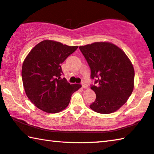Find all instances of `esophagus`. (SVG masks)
I'll return each mask as SVG.
<instances>
[{"mask_svg":"<svg viewBox=\"0 0 154 154\" xmlns=\"http://www.w3.org/2000/svg\"><path fill=\"white\" fill-rule=\"evenodd\" d=\"M82 88H84V89H88V86L86 84H82Z\"/></svg>","mask_w":154,"mask_h":154,"instance_id":"obj_1","label":"esophagus"}]
</instances>
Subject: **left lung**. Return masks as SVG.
I'll return each instance as SVG.
<instances>
[{"mask_svg": "<svg viewBox=\"0 0 154 154\" xmlns=\"http://www.w3.org/2000/svg\"><path fill=\"white\" fill-rule=\"evenodd\" d=\"M79 49L96 78L91 88L96 99L90 108L100 114H110L123 106L134 90V69L125 52L108 42L80 46Z\"/></svg>", "mask_w": 154, "mask_h": 154, "instance_id": "1", "label": "left lung"}]
</instances>
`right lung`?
<instances>
[{"instance_id": "obj_1", "label": "right lung", "mask_w": 154, "mask_h": 154, "mask_svg": "<svg viewBox=\"0 0 154 154\" xmlns=\"http://www.w3.org/2000/svg\"><path fill=\"white\" fill-rule=\"evenodd\" d=\"M77 46L45 40L31 50L22 67V78L29 100L41 110L57 113L66 108L73 92L82 87L61 79V64Z\"/></svg>"}]
</instances>
